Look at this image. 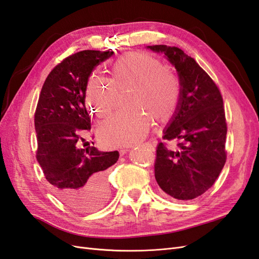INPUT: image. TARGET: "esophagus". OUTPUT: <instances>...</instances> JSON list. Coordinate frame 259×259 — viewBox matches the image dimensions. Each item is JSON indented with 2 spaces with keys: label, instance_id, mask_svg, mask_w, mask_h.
<instances>
[{
  "label": "esophagus",
  "instance_id": "1",
  "mask_svg": "<svg viewBox=\"0 0 259 259\" xmlns=\"http://www.w3.org/2000/svg\"><path fill=\"white\" fill-rule=\"evenodd\" d=\"M128 151V149L127 148H122V149H120V154L121 155H123V154H125Z\"/></svg>",
  "mask_w": 259,
  "mask_h": 259
}]
</instances>
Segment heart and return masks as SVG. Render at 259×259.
<instances>
[{
  "instance_id": "heart-1",
  "label": "heart",
  "mask_w": 259,
  "mask_h": 259,
  "mask_svg": "<svg viewBox=\"0 0 259 259\" xmlns=\"http://www.w3.org/2000/svg\"><path fill=\"white\" fill-rule=\"evenodd\" d=\"M125 110L116 113L98 128L99 142L109 148L134 145L143 140L150 128L151 114L165 120L179 103L182 85L162 60L146 52H132L117 58L110 77L93 72L86 84L85 97L97 119H107L127 92Z\"/></svg>"
}]
</instances>
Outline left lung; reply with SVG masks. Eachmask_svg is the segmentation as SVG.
Wrapping results in <instances>:
<instances>
[{"label":"left lung","mask_w":259,"mask_h":259,"mask_svg":"<svg viewBox=\"0 0 259 259\" xmlns=\"http://www.w3.org/2000/svg\"><path fill=\"white\" fill-rule=\"evenodd\" d=\"M161 52L177 70L182 93L164 140L156 147L154 176L161 189L177 200H192L214 185L227 160V122L223 96L197 61L175 46H148Z\"/></svg>","instance_id":"1"}]
</instances>
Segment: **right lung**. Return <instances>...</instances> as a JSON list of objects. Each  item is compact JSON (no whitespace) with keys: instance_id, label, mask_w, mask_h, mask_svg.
Returning a JSON list of instances; mask_svg holds the SVG:
<instances>
[{"instance_id":"right-lung-1","label":"right lung","mask_w":259,"mask_h":259,"mask_svg":"<svg viewBox=\"0 0 259 259\" xmlns=\"http://www.w3.org/2000/svg\"><path fill=\"white\" fill-rule=\"evenodd\" d=\"M113 52L82 51L70 55L50 72L34 113L36 160L53 193L76 211L100 207L109 197L107 168L119 152L77 148L91 117L85 108L89 77Z\"/></svg>"}]
</instances>
